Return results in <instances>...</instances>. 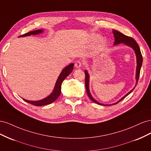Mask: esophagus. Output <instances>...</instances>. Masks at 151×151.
<instances>
[{
	"label": "esophagus",
	"instance_id": "34e87169",
	"mask_svg": "<svg viewBox=\"0 0 151 151\" xmlns=\"http://www.w3.org/2000/svg\"><path fill=\"white\" fill-rule=\"evenodd\" d=\"M81 65H82V63H81V62L79 61V60L77 61V62L75 63V64H74L76 68H80V67H81Z\"/></svg>",
	"mask_w": 151,
	"mask_h": 151
}]
</instances>
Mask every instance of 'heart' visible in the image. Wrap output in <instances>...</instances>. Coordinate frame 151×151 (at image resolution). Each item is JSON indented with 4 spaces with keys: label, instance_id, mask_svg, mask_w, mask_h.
I'll return each mask as SVG.
<instances>
[{
    "label": "heart",
    "instance_id": "obj_1",
    "mask_svg": "<svg viewBox=\"0 0 151 151\" xmlns=\"http://www.w3.org/2000/svg\"><path fill=\"white\" fill-rule=\"evenodd\" d=\"M98 38H99V36L98 35H96V34H92V35L90 36V38H90L91 41H94V40H96ZM99 41H100V42H103V40L101 38H100Z\"/></svg>",
    "mask_w": 151,
    "mask_h": 151
}]
</instances>
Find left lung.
<instances>
[{
  "instance_id": "obj_1",
  "label": "left lung",
  "mask_w": 151,
  "mask_h": 151,
  "mask_svg": "<svg viewBox=\"0 0 151 151\" xmlns=\"http://www.w3.org/2000/svg\"><path fill=\"white\" fill-rule=\"evenodd\" d=\"M113 33L114 35V38H115V42H114V45H116L118 44H120L123 43L125 45H127L131 48H132L134 50L135 55H136V58H137V68H136V82L137 83L139 78V76H140V68L142 67V56L141 54V52L140 48L139 47V45L137 44V43L136 42V41L131 37H129V36H127L125 35L122 34L120 32L118 31H115V30H113ZM85 73V84H86V92L87 94H88L89 98L92 100V101L96 103H97L98 104H100V105H103V106H109V105H113L117 104L118 103H119L120 101H121L122 99H124L126 96H127L130 93H131L133 90L135 88L132 89L130 92L128 93L126 95H125L124 96L123 98H122L119 101H117L116 103H115L111 104H101L99 102H98L97 101L93 98L92 95H91L90 91H89V75L88 74V72L86 70H85L84 71Z\"/></svg>"
}]
</instances>
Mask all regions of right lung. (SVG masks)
<instances>
[{"instance_id": "obj_1", "label": "right lung", "mask_w": 151, "mask_h": 151, "mask_svg": "<svg viewBox=\"0 0 151 151\" xmlns=\"http://www.w3.org/2000/svg\"><path fill=\"white\" fill-rule=\"evenodd\" d=\"M43 29H38V30H35L33 31H29L28 33H27L24 35L19 36V37H24V36H28L31 35H38L40 33H43ZM73 67H74V63H70V64L67 65V67H65L64 68H63L58 77L56 84L55 85V88L53 92L47 98H45L43 99L39 100V101H29V100H26L23 98L22 99H23L27 103L35 105V106H44V105L51 104L52 103L55 101V100L58 98L59 96H60L61 93V86H62V82L72 72L73 68H74Z\"/></svg>"}]
</instances>
